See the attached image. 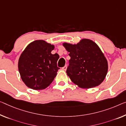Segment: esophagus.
I'll use <instances>...</instances> for the list:
<instances>
[{
    "mask_svg": "<svg viewBox=\"0 0 126 126\" xmlns=\"http://www.w3.org/2000/svg\"><path fill=\"white\" fill-rule=\"evenodd\" d=\"M62 69L63 70H66L67 69V66L65 65V66H63V68H62Z\"/></svg>",
    "mask_w": 126,
    "mask_h": 126,
    "instance_id": "34e87169",
    "label": "esophagus"
}]
</instances>
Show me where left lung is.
Segmentation results:
<instances>
[{
    "mask_svg": "<svg viewBox=\"0 0 126 126\" xmlns=\"http://www.w3.org/2000/svg\"><path fill=\"white\" fill-rule=\"evenodd\" d=\"M70 57L67 75L82 88L98 86L107 74L108 63L101 49L95 42L82 39L77 44L63 43Z\"/></svg>",
    "mask_w": 126,
    "mask_h": 126,
    "instance_id": "8db88e82",
    "label": "left lung"
}]
</instances>
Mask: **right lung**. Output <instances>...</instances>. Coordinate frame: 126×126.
<instances>
[{"mask_svg": "<svg viewBox=\"0 0 126 126\" xmlns=\"http://www.w3.org/2000/svg\"><path fill=\"white\" fill-rule=\"evenodd\" d=\"M55 46L44 40L31 42L21 54L18 68L25 85L34 90H44L53 82L60 68L57 53H51Z\"/></svg>", "mask_w": 126, "mask_h": 126, "instance_id": "add662e5", "label": "right lung"}]
</instances>
